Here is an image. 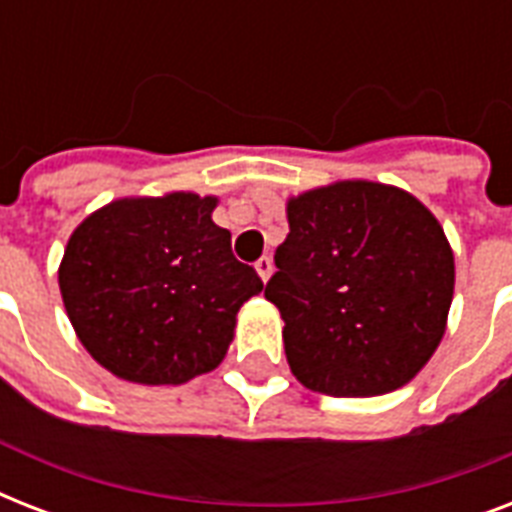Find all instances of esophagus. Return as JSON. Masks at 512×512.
I'll return each mask as SVG.
<instances>
[{
  "instance_id": "esophagus-1",
  "label": "esophagus",
  "mask_w": 512,
  "mask_h": 512,
  "mask_svg": "<svg viewBox=\"0 0 512 512\" xmlns=\"http://www.w3.org/2000/svg\"><path fill=\"white\" fill-rule=\"evenodd\" d=\"M255 271L260 273V279H263V281L271 279V273H273V260H271V257H268V255L260 257V260H257V263H255Z\"/></svg>"
}]
</instances>
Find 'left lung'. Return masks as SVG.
Returning a JSON list of instances; mask_svg holds the SVG:
<instances>
[{"label": "left lung", "instance_id": "1", "mask_svg": "<svg viewBox=\"0 0 512 512\" xmlns=\"http://www.w3.org/2000/svg\"><path fill=\"white\" fill-rule=\"evenodd\" d=\"M265 297L284 319L289 369L337 398L398 390L436 353L454 295V255L420 199L337 180L287 201Z\"/></svg>", "mask_w": 512, "mask_h": 512}]
</instances>
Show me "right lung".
I'll return each mask as SVG.
<instances>
[{
  "instance_id": "add662e5",
  "label": "right lung",
  "mask_w": 512,
  "mask_h": 512,
  "mask_svg": "<svg viewBox=\"0 0 512 512\" xmlns=\"http://www.w3.org/2000/svg\"><path fill=\"white\" fill-rule=\"evenodd\" d=\"M215 196H127L76 225L58 268L68 319L119 380L183 385L228 353L236 313L263 292L215 225Z\"/></svg>"
}]
</instances>
